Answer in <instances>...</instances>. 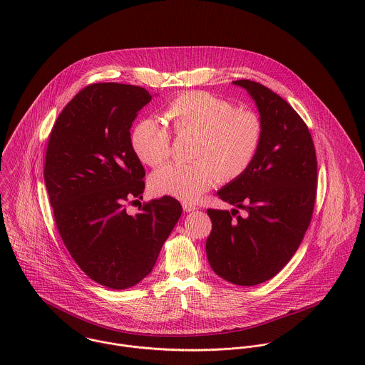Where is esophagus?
Wrapping results in <instances>:
<instances>
[{
    "instance_id": "34e87169",
    "label": "esophagus",
    "mask_w": 365,
    "mask_h": 365,
    "mask_svg": "<svg viewBox=\"0 0 365 365\" xmlns=\"http://www.w3.org/2000/svg\"><path fill=\"white\" fill-rule=\"evenodd\" d=\"M182 208L185 212H192V210L197 209V207L194 204H190V202H182Z\"/></svg>"
}]
</instances>
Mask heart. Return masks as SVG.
Instances as JSON below:
<instances>
[{
	"instance_id": "b5f03b06",
	"label": "heart",
	"mask_w": 365,
	"mask_h": 365,
	"mask_svg": "<svg viewBox=\"0 0 365 365\" xmlns=\"http://www.w3.org/2000/svg\"><path fill=\"white\" fill-rule=\"evenodd\" d=\"M163 118L175 136L192 135V163H171L152 175V190L182 201L200 200L216 178L229 182L243 175L260 150L264 125L249 108L205 91H188L165 105ZM156 119L138 120L129 135L132 152L143 164H163L171 149V133Z\"/></svg>"
}]
</instances>
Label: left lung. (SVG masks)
<instances>
[{
  "label": "left lung",
  "instance_id": "left-lung-1",
  "mask_svg": "<svg viewBox=\"0 0 365 365\" xmlns=\"http://www.w3.org/2000/svg\"><path fill=\"white\" fill-rule=\"evenodd\" d=\"M233 84L256 101L264 135L249 170L217 192L236 209L207 210V256L219 277L250 287L277 275L298 250L312 219L317 160L312 135L291 105L256 81ZM239 208L248 216L237 215Z\"/></svg>",
  "mask_w": 365,
  "mask_h": 365
}]
</instances>
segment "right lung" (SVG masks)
Instances as JSON below:
<instances>
[{
  "instance_id": "1",
  "label": "right lung",
  "mask_w": 365,
  "mask_h": 365,
  "mask_svg": "<svg viewBox=\"0 0 365 365\" xmlns=\"http://www.w3.org/2000/svg\"><path fill=\"white\" fill-rule=\"evenodd\" d=\"M152 94L138 86L84 87L57 116L45 157V184L60 237L96 282L125 289L142 281L181 216L173 197L143 202L146 171L129 143Z\"/></svg>"
}]
</instances>
